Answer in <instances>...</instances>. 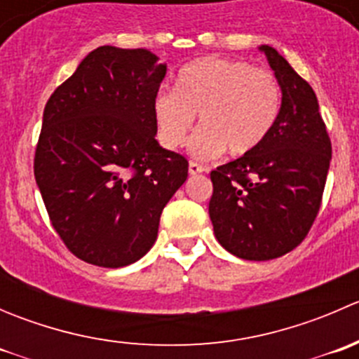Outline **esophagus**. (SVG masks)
I'll list each match as a JSON object with an SVG mask.
<instances>
[{
	"mask_svg": "<svg viewBox=\"0 0 359 359\" xmlns=\"http://www.w3.org/2000/svg\"><path fill=\"white\" fill-rule=\"evenodd\" d=\"M203 172H205V168H203L200 163H194V161L189 163V173H191V175H198V173H203Z\"/></svg>",
	"mask_w": 359,
	"mask_h": 359,
	"instance_id": "obj_1",
	"label": "esophagus"
}]
</instances>
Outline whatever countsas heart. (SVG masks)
Returning <instances> with one entry per match:
<instances>
[{
  "instance_id": "obj_1",
  "label": "heart",
  "mask_w": 359,
  "mask_h": 359,
  "mask_svg": "<svg viewBox=\"0 0 359 359\" xmlns=\"http://www.w3.org/2000/svg\"><path fill=\"white\" fill-rule=\"evenodd\" d=\"M280 107L273 72L243 60L205 57L180 69L175 88L159 90L153 116L159 142L168 149L182 146L198 114L201 128L191 139V153L212 158L227 149L243 156L266 140Z\"/></svg>"
}]
</instances>
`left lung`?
I'll return each mask as SVG.
<instances>
[{"instance_id":"1","label":"left lung","mask_w":359,"mask_h":359,"mask_svg":"<svg viewBox=\"0 0 359 359\" xmlns=\"http://www.w3.org/2000/svg\"><path fill=\"white\" fill-rule=\"evenodd\" d=\"M259 50L280 83V114L257 149L210 173L213 233L245 260L278 259L302 243L320 212L332 159L314 90L273 46Z\"/></svg>"}]
</instances>
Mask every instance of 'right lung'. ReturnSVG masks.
<instances>
[{"label":"right lung","instance_id":"add662e5","mask_svg":"<svg viewBox=\"0 0 359 359\" xmlns=\"http://www.w3.org/2000/svg\"><path fill=\"white\" fill-rule=\"evenodd\" d=\"M99 46L48 99L34 177L53 229L78 259L123 267L146 255L189 163L154 139L166 64Z\"/></svg>","mask_w":359,"mask_h":359}]
</instances>
